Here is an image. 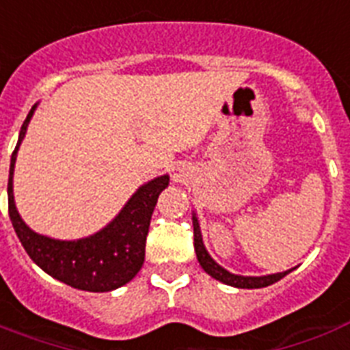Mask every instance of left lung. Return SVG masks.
Instances as JSON below:
<instances>
[{
  "label": "left lung",
  "mask_w": 350,
  "mask_h": 350,
  "mask_svg": "<svg viewBox=\"0 0 350 350\" xmlns=\"http://www.w3.org/2000/svg\"><path fill=\"white\" fill-rule=\"evenodd\" d=\"M192 225H194V250H196L198 261L208 276H213L214 280L225 283V285H230V287L236 288H261L269 287L272 283L280 282L283 276H287L288 272H293V269L283 272H276V274H267V276H241V274H232L227 269L216 263L213 260V256L208 254V250L205 249V243H203L202 229H200V221H198L196 213H192Z\"/></svg>",
  "instance_id": "left-lung-1"
}]
</instances>
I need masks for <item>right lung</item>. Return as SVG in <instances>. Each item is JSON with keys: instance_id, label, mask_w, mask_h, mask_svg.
I'll return each instance as SVG.
<instances>
[{"instance_id": "right-lung-1", "label": "right lung", "mask_w": 350, "mask_h": 350, "mask_svg": "<svg viewBox=\"0 0 350 350\" xmlns=\"http://www.w3.org/2000/svg\"><path fill=\"white\" fill-rule=\"evenodd\" d=\"M38 103L19 131L18 145L14 148L8 170V216L19 241L36 265L49 276L70 287L89 293H109L123 287L136 276L145 261V241L154 207L163 189L169 187V174L158 176L143 183L116 218L87 238L56 239L36 232L19 216L14 202V167L19 145L27 134V126L34 116Z\"/></svg>"}]
</instances>
